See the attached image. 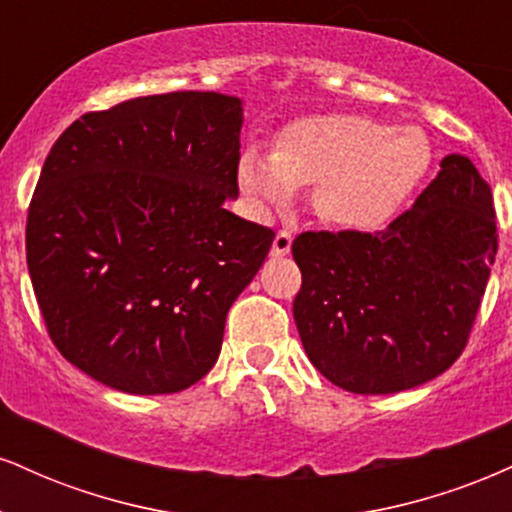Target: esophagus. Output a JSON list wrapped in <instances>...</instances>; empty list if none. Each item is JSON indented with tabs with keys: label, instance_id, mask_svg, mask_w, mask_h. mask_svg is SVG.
<instances>
[{
	"label": "esophagus",
	"instance_id": "1",
	"mask_svg": "<svg viewBox=\"0 0 512 512\" xmlns=\"http://www.w3.org/2000/svg\"><path fill=\"white\" fill-rule=\"evenodd\" d=\"M291 245H293V233L286 231V229H281L279 233H276V238H274V243H272V255L274 257L288 255V252H291Z\"/></svg>",
	"mask_w": 512,
	"mask_h": 512
}]
</instances>
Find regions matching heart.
<instances>
[{"mask_svg": "<svg viewBox=\"0 0 512 512\" xmlns=\"http://www.w3.org/2000/svg\"><path fill=\"white\" fill-rule=\"evenodd\" d=\"M432 162L420 128H389L365 114H317L288 123L274 152L248 147L238 186L262 212L315 186L312 205L326 224L377 231L408 200Z\"/></svg>", "mask_w": 512, "mask_h": 512, "instance_id": "obj_1", "label": "heart"}]
</instances>
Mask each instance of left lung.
I'll return each mask as SVG.
<instances>
[{
	"label": "left lung",
	"mask_w": 512,
	"mask_h": 512,
	"mask_svg": "<svg viewBox=\"0 0 512 512\" xmlns=\"http://www.w3.org/2000/svg\"><path fill=\"white\" fill-rule=\"evenodd\" d=\"M498 250L489 183L463 155L384 231L293 240L305 353L331 384L365 396L415 389L458 360Z\"/></svg>",
	"instance_id": "1"
}]
</instances>
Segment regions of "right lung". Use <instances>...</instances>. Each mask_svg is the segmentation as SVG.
<instances>
[{
  "instance_id": "obj_1",
  "label": "right lung",
  "mask_w": 512,
  "mask_h": 512,
  "mask_svg": "<svg viewBox=\"0 0 512 512\" xmlns=\"http://www.w3.org/2000/svg\"><path fill=\"white\" fill-rule=\"evenodd\" d=\"M243 107L178 90L88 112L28 207L26 257L52 343L109 389L157 396L217 362L233 300L274 231L231 214Z\"/></svg>"
}]
</instances>
